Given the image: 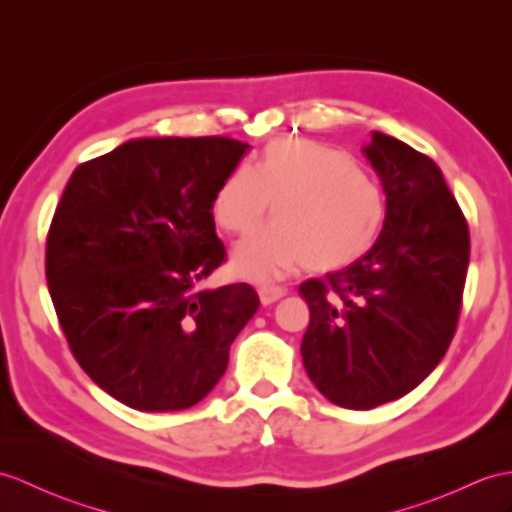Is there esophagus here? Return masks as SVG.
<instances>
[{"mask_svg":"<svg viewBox=\"0 0 512 512\" xmlns=\"http://www.w3.org/2000/svg\"><path fill=\"white\" fill-rule=\"evenodd\" d=\"M285 294H288V290L281 288V285H261L259 301H261V305H270V303L279 301L281 296H285Z\"/></svg>","mask_w":512,"mask_h":512,"instance_id":"esophagus-1","label":"esophagus"}]
</instances>
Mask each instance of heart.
<instances>
[{"label": "heart", "instance_id": "b5f03b06", "mask_svg": "<svg viewBox=\"0 0 512 512\" xmlns=\"http://www.w3.org/2000/svg\"><path fill=\"white\" fill-rule=\"evenodd\" d=\"M277 222L237 244L233 264L244 277L279 279L307 266L334 270L362 257L384 222L377 183L347 154L316 141H272L255 165L224 178L211 213L222 229L248 233L268 216Z\"/></svg>", "mask_w": 512, "mask_h": 512}]
</instances>
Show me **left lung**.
<instances>
[{
    "label": "left lung",
    "mask_w": 512,
    "mask_h": 512,
    "mask_svg": "<svg viewBox=\"0 0 512 512\" xmlns=\"http://www.w3.org/2000/svg\"><path fill=\"white\" fill-rule=\"evenodd\" d=\"M362 152L384 187V229L351 266L301 285L305 371L349 410L395 401L434 371L454 338L469 266V229L441 168L384 133Z\"/></svg>",
    "instance_id": "obj_1"
}]
</instances>
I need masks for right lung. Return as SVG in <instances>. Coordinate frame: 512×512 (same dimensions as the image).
Wrapping results in <instances>:
<instances>
[{
	"label": "right lung",
	"mask_w": 512,
	"mask_h": 512,
	"mask_svg": "<svg viewBox=\"0 0 512 512\" xmlns=\"http://www.w3.org/2000/svg\"><path fill=\"white\" fill-rule=\"evenodd\" d=\"M248 144L130 139L78 165L58 202L45 277L69 349L124 406L174 412L205 399L259 307L248 283L200 288L227 251L213 196Z\"/></svg>",
	"instance_id": "obj_1"
}]
</instances>
